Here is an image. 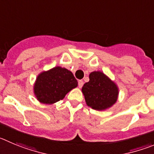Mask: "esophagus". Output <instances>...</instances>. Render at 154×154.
Wrapping results in <instances>:
<instances>
[{
  "label": "esophagus",
  "mask_w": 154,
  "mask_h": 154,
  "mask_svg": "<svg viewBox=\"0 0 154 154\" xmlns=\"http://www.w3.org/2000/svg\"><path fill=\"white\" fill-rule=\"evenodd\" d=\"M83 85H84V81L81 80H80L78 81V87H80V88H81L82 87H83Z\"/></svg>",
  "instance_id": "esophagus-1"
}]
</instances>
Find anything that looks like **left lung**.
<instances>
[{
    "label": "left lung",
    "mask_w": 154,
    "mask_h": 154,
    "mask_svg": "<svg viewBox=\"0 0 154 154\" xmlns=\"http://www.w3.org/2000/svg\"><path fill=\"white\" fill-rule=\"evenodd\" d=\"M90 81L82 87L87 105L95 110H104L116 103L119 90L114 82L100 71L90 74Z\"/></svg>",
    "instance_id": "left-lung-1"
}]
</instances>
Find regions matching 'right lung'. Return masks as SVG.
<instances>
[{"label":"right lung","instance_id":"add662e5","mask_svg":"<svg viewBox=\"0 0 154 154\" xmlns=\"http://www.w3.org/2000/svg\"><path fill=\"white\" fill-rule=\"evenodd\" d=\"M77 87V80L70 70L56 67L38 76L34 93L40 103L52 104L63 100L69 91Z\"/></svg>","mask_w":154,"mask_h":154}]
</instances>
